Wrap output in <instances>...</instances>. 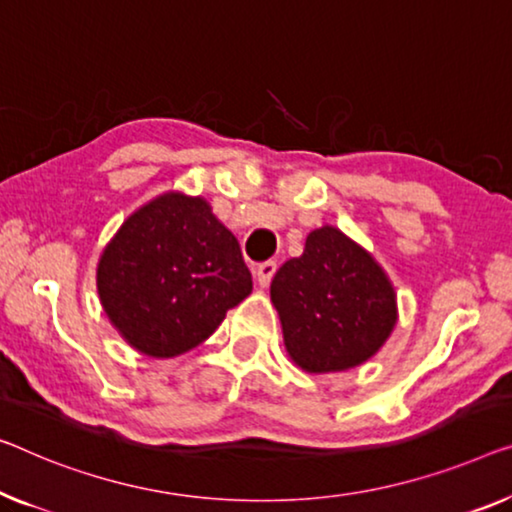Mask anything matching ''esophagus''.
Here are the masks:
<instances>
[{
	"mask_svg": "<svg viewBox=\"0 0 512 512\" xmlns=\"http://www.w3.org/2000/svg\"><path fill=\"white\" fill-rule=\"evenodd\" d=\"M276 269H278L276 262H262L255 266V278L259 282V287H269L271 278L276 276Z\"/></svg>",
	"mask_w": 512,
	"mask_h": 512,
	"instance_id": "obj_1",
	"label": "esophagus"
}]
</instances>
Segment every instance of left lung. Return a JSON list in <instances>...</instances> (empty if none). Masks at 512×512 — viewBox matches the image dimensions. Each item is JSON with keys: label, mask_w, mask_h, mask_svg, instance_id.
<instances>
[{"label": "left lung", "mask_w": 512, "mask_h": 512, "mask_svg": "<svg viewBox=\"0 0 512 512\" xmlns=\"http://www.w3.org/2000/svg\"><path fill=\"white\" fill-rule=\"evenodd\" d=\"M271 301L287 354L312 375L365 363L398 322L395 289L384 269L331 225L310 232L303 255L280 266Z\"/></svg>", "instance_id": "1"}]
</instances>
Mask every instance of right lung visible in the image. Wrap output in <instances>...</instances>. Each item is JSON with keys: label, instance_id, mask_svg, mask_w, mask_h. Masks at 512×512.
<instances>
[{"label": "right lung", "instance_id": "obj_1", "mask_svg": "<svg viewBox=\"0 0 512 512\" xmlns=\"http://www.w3.org/2000/svg\"><path fill=\"white\" fill-rule=\"evenodd\" d=\"M114 329L151 358H172L209 338L253 292L236 236L204 197L165 193L124 220L96 269Z\"/></svg>", "mask_w": 512, "mask_h": 512}]
</instances>
